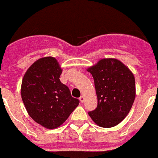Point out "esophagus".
<instances>
[{
	"instance_id": "1",
	"label": "esophagus",
	"mask_w": 158,
	"mask_h": 158,
	"mask_svg": "<svg viewBox=\"0 0 158 158\" xmlns=\"http://www.w3.org/2000/svg\"><path fill=\"white\" fill-rule=\"evenodd\" d=\"M80 101L81 102V103H83V102L85 101V96H81V97H80Z\"/></svg>"
}]
</instances>
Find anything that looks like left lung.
Masks as SVG:
<instances>
[{"mask_svg":"<svg viewBox=\"0 0 158 158\" xmlns=\"http://www.w3.org/2000/svg\"><path fill=\"white\" fill-rule=\"evenodd\" d=\"M93 75L97 107L89 115L104 128L113 127L123 120L133 105L136 95L133 73L116 58H102L87 69Z\"/></svg>","mask_w":158,"mask_h":158,"instance_id":"1","label":"left lung"}]
</instances>
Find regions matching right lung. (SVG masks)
<instances>
[{"mask_svg": "<svg viewBox=\"0 0 158 158\" xmlns=\"http://www.w3.org/2000/svg\"><path fill=\"white\" fill-rule=\"evenodd\" d=\"M62 69L54 57L36 60L25 73L21 98L31 118L47 129L65 123L79 104L69 88L60 81Z\"/></svg>", "mask_w": 158, "mask_h": 158, "instance_id": "1", "label": "right lung"}]
</instances>
